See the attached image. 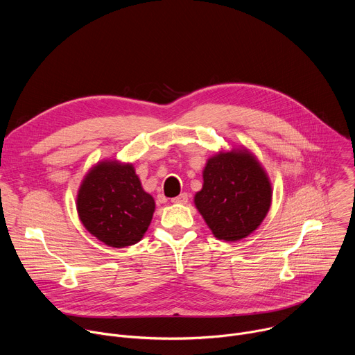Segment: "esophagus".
Segmentation results:
<instances>
[{"label": "esophagus", "mask_w": 355, "mask_h": 355, "mask_svg": "<svg viewBox=\"0 0 355 355\" xmlns=\"http://www.w3.org/2000/svg\"><path fill=\"white\" fill-rule=\"evenodd\" d=\"M171 202H173V204H187V202H188V195L185 192H182L178 196L171 198Z\"/></svg>", "instance_id": "esophagus-1"}]
</instances>
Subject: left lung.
Returning a JSON list of instances; mask_svg holds the SVG:
<instances>
[{
    "label": "left lung",
    "instance_id": "8db88e82",
    "mask_svg": "<svg viewBox=\"0 0 355 355\" xmlns=\"http://www.w3.org/2000/svg\"><path fill=\"white\" fill-rule=\"evenodd\" d=\"M271 184L247 150L211 157L195 205L219 240L237 241L254 232L271 207Z\"/></svg>",
    "mask_w": 355,
    "mask_h": 355
}]
</instances>
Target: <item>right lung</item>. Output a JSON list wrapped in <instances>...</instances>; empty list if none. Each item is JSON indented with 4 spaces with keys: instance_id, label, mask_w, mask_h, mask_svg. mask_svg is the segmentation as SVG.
Returning a JSON list of instances; mask_svg holds the SVG:
<instances>
[{
    "instance_id": "obj_1",
    "label": "right lung",
    "mask_w": 355,
    "mask_h": 355,
    "mask_svg": "<svg viewBox=\"0 0 355 355\" xmlns=\"http://www.w3.org/2000/svg\"><path fill=\"white\" fill-rule=\"evenodd\" d=\"M77 211L85 229L111 247L137 243L155 212V199L144 192L132 164L103 162L84 178Z\"/></svg>"
}]
</instances>
